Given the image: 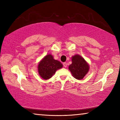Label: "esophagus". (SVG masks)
<instances>
[{"instance_id":"obj_1","label":"esophagus","mask_w":120,"mask_h":120,"mask_svg":"<svg viewBox=\"0 0 120 120\" xmlns=\"http://www.w3.org/2000/svg\"><path fill=\"white\" fill-rule=\"evenodd\" d=\"M63 65H64V67H66L67 66V63L66 62H64V64H63Z\"/></svg>"}]
</instances>
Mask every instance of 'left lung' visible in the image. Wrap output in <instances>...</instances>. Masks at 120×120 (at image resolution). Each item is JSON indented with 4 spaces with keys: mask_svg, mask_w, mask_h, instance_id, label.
<instances>
[{
    "mask_svg": "<svg viewBox=\"0 0 120 120\" xmlns=\"http://www.w3.org/2000/svg\"><path fill=\"white\" fill-rule=\"evenodd\" d=\"M89 65L84 59L79 55L72 57V64L69 66V69L73 77L77 79L80 80L84 78L89 70Z\"/></svg>",
    "mask_w": 120,
    "mask_h": 120,
    "instance_id": "obj_1",
    "label": "left lung"
}]
</instances>
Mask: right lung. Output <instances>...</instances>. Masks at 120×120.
Returning <instances> with one entry per match:
<instances>
[{"instance_id":"right-lung-1","label":"right lung","mask_w":120,"mask_h":120,"mask_svg":"<svg viewBox=\"0 0 120 120\" xmlns=\"http://www.w3.org/2000/svg\"><path fill=\"white\" fill-rule=\"evenodd\" d=\"M62 66L60 61L54 60L52 55L48 54L38 64V74L42 78L47 80L51 78L56 71L61 68Z\"/></svg>"}]
</instances>
